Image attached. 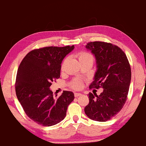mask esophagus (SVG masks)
I'll use <instances>...</instances> for the list:
<instances>
[{"label":"esophagus","mask_w":146,"mask_h":146,"mask_svg":"<svg viewBox=\"0 0 146 146\" xmlns=\"http://www.w3.org/2000/svg\"><path fill=\"white\" fill-rule=\"evenodd\" d=\"M80 95H82L81 93H74L75 98H78V97H80Z\"/></svg>","instance_id":"esophagus-1"}]
</instances>
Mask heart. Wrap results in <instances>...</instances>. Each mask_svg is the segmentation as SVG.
<instances>
[{"mask_svg": "<svg viewBox=\"0 0 146 146\" xmlns=\"http://www.w3.org/2000/svg\"><path fill=\"white\" fill-rule=\"evenodd\" d=\"M78 60L79 62L80 61L84 60V59H91L93 60V57L91 54L89 53H87V52H80L78 54ZM72 87L74 88V89H80L82 87V82L80 81H74V82H72Z\"/></svg>", "mask_w": 146, "mask_h": 146, "instance_id": "obj_1", "label": "heart"}]
</instances>
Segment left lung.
Here are the masks:
<instances>
[{"instance_id":"left-lung-1","label":"left lung","mask_w":146,"mask_h":146,"mask_svg":"<svg viewBox=\"0 0 146 146\" xmlns=\"http://www.w3.org/2000/svg\"><path fill=\"white\" fill-rule=\"evenodd\" d=\"M86 48L96 59L97 71L90 89L103 88L100 95L90 93L89 103L84 112L99 122L110 120L125 105L129 93L131 70L125 53L111 43L95 41L87 43Z\"/></svg>"}]
</instances>
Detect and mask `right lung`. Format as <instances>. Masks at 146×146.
Listing matches in <instances>:
<instances>
[{"label": "right lung", "instance_id": "add662e5", "mask_svg": "<svg viewBox=\"0 0 146 146\" xmlns=\"http://www.w3.org/2000/svg\"><path fill=\"white\" fill-rule=\"evenodd\" d=\"M74 48L47 46L32 50L19 64L16 95L27 116L39 125L50 127L60 123L74 99L72 91H64L57 97L49 89L51 82L60 77L63 59Z\"/></svg>", "mask_w": 146, "mask_h": 146}]
</instances>
